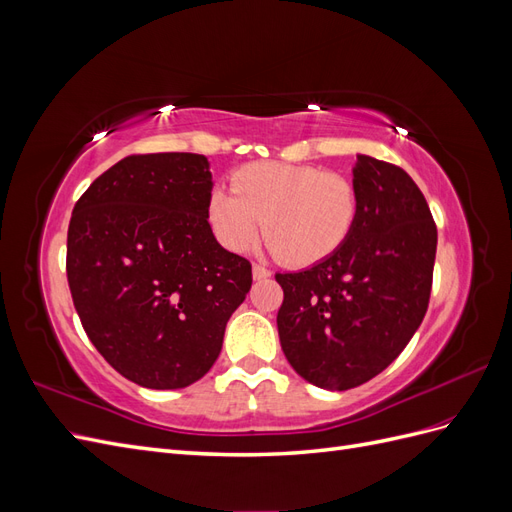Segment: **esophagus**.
I'll return each instance as SVG.
<instances>
[{
    "mask_svg": "<svg viewBox=\"0 0 512 512\" xmlns=\"http://www.w3.org/2000/svg\"><path fill=\"white\" fill-rule=\"evenodd\" d=\"M252 277H254V280H267V277H271V271L267 267H262V265H254L252 267Z\"/></svg>",
    "mask_w": 512,
    "mask_h": 512,
    "instance_id": "1",
    "label": "esophagus"
}]
</instances>
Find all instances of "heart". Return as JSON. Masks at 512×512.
I'll return each mask as SVG.
<instances>
[{"label":"heart","instance_id":"obj_1","mask_svg":"<svg viewBox=\"0 0 512 512\" xmlns=\"http://www.w3.org/2000/svg\"><path fill=\"white\" fill-rule=\"evenodd\" d=\"M207 218L230 252L250 250L265 228L271 254L309 267L342 250L359 218V192L318 166L254 162L232 175V190L211 192Z\"/></svg>","mask_w":512,"mask_h":512}]
</instances>
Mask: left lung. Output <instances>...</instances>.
I'll use <instances>...</instances> for the list:
<instances>
[{
  "label": "left lung",
  "mask_w": 512,
  "mask_h": 512,
  "mask_svg": "<svg viewBox=\"0 0 512 512\" xmlns=\"http://www.w3.org/2000/svg\"><path fill=\"white\" fill-rule=\"evenodd\" d=\"M359 218L342 250L277 273V331L288 363L320 389H354L389 367L429 305L438 230L404 168L356 156Z\"/></svg>",
  "instance_id": "obj_1"
}]
</instances>
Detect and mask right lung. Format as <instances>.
Here are the masks:
<instances>
[{
    "mask_svg": "<svg viewBox=\"0 0 512 512\" xmlns=\"http://www.w3.org/2000/svg\"><path fill=\"white\" fill-rule=\"evenodd\" d=\"M209 160L130 156L74 205L68 284L91 344L145 389H185L220 356L252 265L213 237Z\"/></svg>",
    "mask_w": 512,
    "mask_h": 512,
    "instance_id": "right-lung-1",
    "label": "right lung"
}]
</instances>
